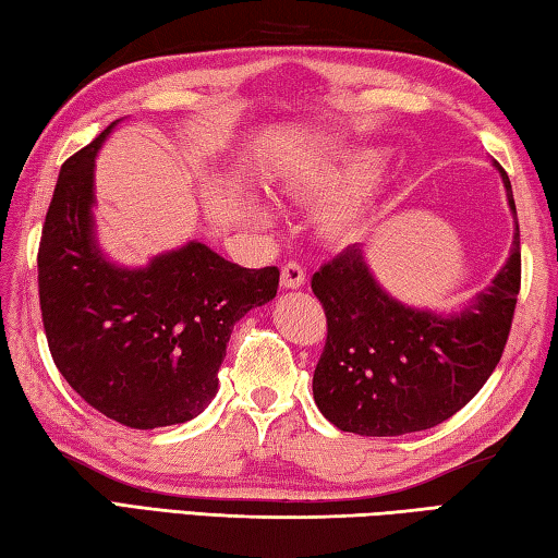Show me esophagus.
<instances>
[{"label":"esophagus","mask_w":558,"mask_h":558,"mask_svg":"<svg viewBox=\"0 0 558 558\" xmlns=\"http://www.w3.org/2000/svg\"><path fill=\"white\" fill-rule=\"evenodd\" d=\"M306 284V269L299 262H287L281 267V287L284 289H299Z\"/></svg>","instance_id":"34e87169"}]
</instances>
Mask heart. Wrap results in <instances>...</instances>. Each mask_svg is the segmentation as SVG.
I'll return each mask as SVG.
<instances>
[{"label":"heart","mask_w":558,"mask_h":558,"mask_svg":"<svg viewBox=\"0 0 558 558\" xmlns=\"http://www.w3.org/2000/svg\"><path fill=\"white\" fill-rule=\"evenodd\" d=\"M385 169V151L360 146L338 156L299 163L284 189L301 203L324 208L320 228L333 242L360 240L373 225V205L363 195Z\"/></svg>","instance_id":"obj_1"}]
</instances>
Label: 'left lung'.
<instances>
[{"mask_svg":"<svg viewBox=\"0 0 558 558\" xmlns=\"http://www.w3.org/2000/svg\"><path fill=\"white\" fill-rule=\"evenodd\" d=\"M495 166L517 218L510 179ZM520 284V225L510 259L458 316L399 304L373 279L357 244L340 252L311 279L328 324L314 373L320 414L360 436H402L446 422L500 363Z\"/></svg>","mask_w":558,"mask_h":558,"instance_id":"left-lung-1","label":"left lung"}]
</instances>
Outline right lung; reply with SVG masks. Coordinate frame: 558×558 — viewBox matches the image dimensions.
Listing matches in <instances>:
<instances>
[{"label":"right lung","mask_w":558,"mask_h":558,"mask_svg":"<svg viewBox=\"0 0 558 558\" xmlns=\"http://www.w3.org/2000/svg\"><path fill=\"white\" fill-rule=\"evenodd\" d=\"M114 122L61 166L38 242L48 350L87 404L130 428L198 416L218 392L232 326L277 296L279 269H244L201 242L144 269L107 262L93 238L95 154Z\"/></svg>","instance_id":"add662e5"}]
</instances>
